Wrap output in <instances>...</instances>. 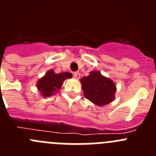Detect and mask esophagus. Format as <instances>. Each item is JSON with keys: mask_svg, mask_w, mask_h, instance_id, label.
Masks as SVG:
<instances>
[{"mask_svg": "<svg viewBox=\"0 0 156 156\" xmlns=\"http://www.w3.org/2000/svg\"><path fill=\"white\" fill-rule=\"evenodd\" d=\"M73 75L74 77H75L76 80H79L80 78V73H74Z\"/></svg>", "mask_w": 156, "mask_h": 156, "instance_id": "1", "label": "esophagus"}]
</instances>
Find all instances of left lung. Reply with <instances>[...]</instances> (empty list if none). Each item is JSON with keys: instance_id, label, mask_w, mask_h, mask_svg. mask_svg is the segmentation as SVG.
I'll use <instances>...</instances> for the list:
<instances>
[{"instance_id": "obj_1", "label": "left lung", "mask_w": 156, "mask_h": 156, "mask_svg": "<svg viewBox=\"0 0 156 156\" xmlns=\"http://www.w3.org/2000/svg\"><path fill=\"white\" fill-rule=\"evenodd\" d=\"M84 97L96 105L104 106L115 99V83L98 71H91L80 80Z\"/></svg>"}]
</instances>
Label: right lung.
I'll return each instance as SVG.
<instances>
[{
	"label": "right lung",
	"mask_w": 156,
	"mask_h": 156,
	"mask_svg": "<svg viewBox=\"0 0 156 156\" xmlns=\"http://www.w3.org/2000/svg\"><path fill=\"white\" fill-rule=\"evenodd\" d=\"M72 76L73 74L68 72L55 73L53 69H50L47 72L44 76L38 80L36 85L41 96L48 98L55 94L56 92L58 91L62 87L63 82Z\"/></svg>",
	"instance_id": "obj_1"
}]
</instances>
